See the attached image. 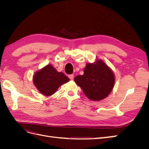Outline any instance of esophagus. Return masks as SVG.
Wrapping results in <instances>:
<instances>
[{
    "label": "esophagus",
    "mask_w": 149,
    "mask_h": 149,
    "mask_svg": "<svg viewBox=\"0 0 149 149\" xmlns=\"http://www.w3.org/2000/svg\"><path fill=\"white\" fill-rule=\"evenodd\" d=\"M68 77H69V78H70L71 80H73V78H74V75H73V74H70V75L68 76Z\"/></svg>",
    "instance_id": "esophagus-1"
}]
</instances>
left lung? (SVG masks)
<instances>
[{"mask_svg":"<svg viewBox=\"0 0 149 149\" xmlns=\"http://www.w3.org/2000/svg\"><path fill=\"white\" fill-rule=\"evenodd\" d=\"M74 80L89 100L99 101L111 93L116 78L113 71L104 61L96 59L92 63H86L84 74L76 76Z\"/></svg>","mask_w":149,"mask_h":149,"instance_id":"left-lung-1","label":"left lung"}]
</instances>
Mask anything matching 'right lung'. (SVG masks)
I'll use <instances>...</instances> for the list:
<instances>
[{
  "mask_svg": "<svg viewBox=\"0 0 149 149\" xmlns=\"http://www.w3.org/2000/svg\"><path fill=\"white\" fill-rule=\"evenodd\" d=\"M70 79L62 73L58 72L51 64L36 71L33 76V83L38 91L45 96H52L62 84Z\"/></svg>",
  "mask_w": 149,
  "mask_h": 149,
  "instance_id": "obj_1",
  "label": "right lung"
}]
</instances>
